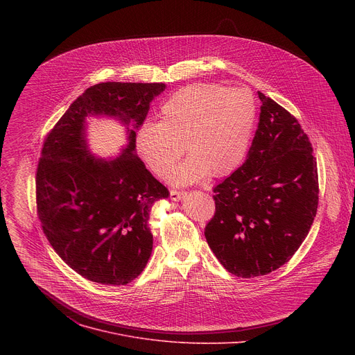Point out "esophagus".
Masks as SVG:
<instances>
[{
    "instance_id": "obj_1",
    "label": "esophagus",
    "mask_w": 355,
    "mask_h": 355,
    "mask_svg": "<svg viewBox=\"0 0 355 355\" xmlns=\"http://www.w3.org/2000/svg\"><path fill=\"white\" fill-rule=\"evenodd\" d=\"M184 196H186L184 191H178V190H171L169 193V197L172 201H180Z\"/></svg>"
}]
</instances>
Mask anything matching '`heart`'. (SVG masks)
I'll return each mask as SVG.
<instances>
[{
  "instance_id": "obj_1",
  "label": "heart",
  "mask_w": 355,
  "mask_h": 355,
  "mask_svg": "<svg viewBox=\"0 0 355 355\" xmlns=\"http://www.w3.org/2000/svg\"><path fill=\"white\" fill-rule=\"evenodd\" d=\"M257 116L254 97L243 89L191 85L159 107V123L145 121L135 132V149L153 173L165 179L184 153L190 157L173 180L190 184L209 173L223 178L243 161Z\"/></svg>"
}]
</instances>
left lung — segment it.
<instances>
[{"label": "left lung", "instance_id": "left-lung-1", "mask_svg": "<svg viewBox=\"0 0 355 355\" xmlns=\"http://www.w3.org/2000/svg\"><path fill=\"white\" fill-rule=\"evenodd\" d=\"M261 113L246 161L213 189L205 238L238 277L276 270L300 249L318 206L317 161L298 120L258 92Z\"/></svg>", "mask_w": 355, "mask_h": 355}]
</instances>
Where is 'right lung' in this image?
I'll return each mask as SVG.
<instances>
[{
    "label": "right lung",
    "mask_w": 355,
    "mask_h": 355,
    "mask_svg": "<svg viewBox=\"0 0 355 355\" xmlns=\"http://www.w3.org/2000/svg\"><path fill=\"white\" fill-rule=\"evenodd\" d=\"M164 83L106 82L71 103L48 134L37 168V213L54 252L85 279L124 286L145 269L153 250L149 217L168 189L135 153V132ZM119 116L129 145L110 162L85 144V117Z\"/></svg>",
    "instance_id": "add662e5"
}]
</instances>
